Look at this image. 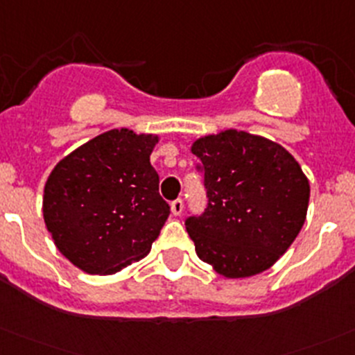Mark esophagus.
Here are the masks:
<instances>
[{
  "instance_id": "obj_1",
  "label": "esophagus",
  "mask_w": 355,
  "mask_h": 355,
  "mask_svg": "<svg viewBox=\"0 0 355 355\" xmlns=\"http://www.w3.org/2000/svg\"><path fill=\"white\" fill-rule=\"evenodd\" d=\"M183 207H184V204H183V200H181V198L171 202V211H172V214H174V216H180L181 212H183Z\"/></svg>"
}]
</instances>
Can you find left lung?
<instances>
[{
    "label": "left lung",
    "instance_id": "obj_1",
    "mask_svg": "<svg viewBox=\"0 0 355 355\" xmlns=\"http://www.w3.org/2000/svg\"><path fill=\"white\" fill-rule=\"evenodd\" d=\"M209 205L187 219L197 256L226 279L268 270L295 242L306 218L309 178L291 153L263 136L226 129L198 137Z\"/></svg>",
    "mask_w": 355,
    "mask_h": 355
}]
</instances>
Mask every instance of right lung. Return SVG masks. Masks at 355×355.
Here are the masks:
<instances>
[{"instance_id": "1", "label": "right lung", "mask_w": 355, "mask_h": 355, "mask_svg": "<svg viewBox=\"0 0 355 355\" xmlns=\"http://www.w3.org/2000/svg\"><path fill=\"white\" fill-rule=\"evenodd\" d=\"M160 136L113 129L57 162L43 191V219L60 254L92 275L139 261L171 209L150 155Z\"/></svg>"}]
</instances>
